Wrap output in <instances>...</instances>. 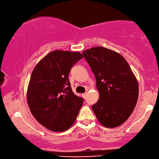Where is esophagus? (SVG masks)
Segmentation results:
<instances>
[{
  "label": "esophagus",
  "instance_id": "esophagus-1",
  "mask_svg": "<svg viewBox=\"0 0 159 159\" xmlns=\"http://www.w3.org/2000/svg\"><path fill=\"white\" fill-rule=\"evenodd\" d=\"M82 96L84 97V98H85V97H86V93H84V94H82Z\"/></svg>",
  "mask_w": 159,
  "mask_h": 159
}]
</instances>
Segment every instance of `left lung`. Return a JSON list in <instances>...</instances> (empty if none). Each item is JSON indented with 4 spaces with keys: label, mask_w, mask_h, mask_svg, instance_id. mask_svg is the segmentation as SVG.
<instances>
[{
    "label": "left lung",
    "mask_w": 159,
    "mask_h": 159,
    "mask_svg": "<svg viewBox=\"0 0 159 159\" xmlns=\"http://www.w3.org/2000/svg\"><path fill=\"white\" fill-rule=\"evenodd\" d=\"M96 79L100 98L92 109L102 126L122 125L135 108L139 96L137 78L120 53L102 47L82 52Z\"/></svg>",
    "instance_id": "left-lung-1"
}]
</instances>
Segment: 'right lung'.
I'll use <instances>...</instances> for the list:
<instances>
[{
  "instance_id": "obj_1",
  "label": "right lung",
  "mask_w": 159,
  "mask_h": 159,
  "mask_svg": "<svg viewBox=\"0 0 159 159\" xmlns=\"http://www.w3.org/2000/svg\"><path fill=\"white\" fill-rule=\"evenodd\" d=\"M83 55L54 50L37 63L30 76L27 100L37 122L53 132H64L76 120L84 100L73 93L69 80L71 67Z\"/></svg>"
}]
</instances>
